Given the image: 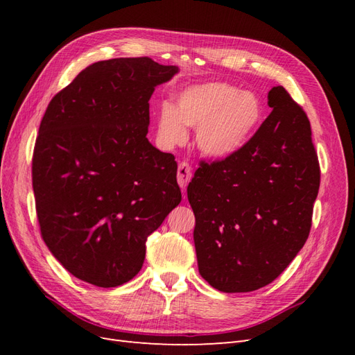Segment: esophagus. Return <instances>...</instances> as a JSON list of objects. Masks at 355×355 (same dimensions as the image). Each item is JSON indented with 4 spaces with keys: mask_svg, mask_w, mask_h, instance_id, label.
Instances as JSON below:
<instances>
[{
    "mask_svg": "<svg viewBox=\"0 0 355 355\" xmlns=\"http://www.w3.org/2000/svg\"><path fill=\"white\" fill-rule=\"evenodd\" d=\"M192 179V168L185 161H182L178 167V184L182 189H185Z\"/></svg>",
    "mask_w": 355,
    "mask_h": 355,
    "instance_id": "1",
    "label": "esophagus"
}]
</instances>
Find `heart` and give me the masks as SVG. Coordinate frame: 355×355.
<instances>
[{
	"label": "heart",
	"instance_id": "obj_1",
	"mask_svg": "<svg viewBox=\"0 0 355 355\" xmlns=\"http://www.w3.org/2000/svg\"><path fill=\"white\" fill-rule=\"evenodd\" d=\"M265 108L259 96L235 85L210 81L182 90L175 108L158 111L157 133L166 148L182 145L188 128H197V146L210 158H228L250 142L261 127Z\"/></svg>",
	"mask_w": 355,
	"mask_h": 355
}]
</instances>
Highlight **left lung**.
<instances>
[{
    "label": "left lung",
    "instance_id": "8db88e82",
    "mask_svg": "<svg viewBox=\"0 0 355 355\" xmlns=\"http://www.w3.org/2000/svg\"><path fill=\"white\" fill-rule=\"evenodd\" d=\"M272 112L241 151L201 161L188 185L201 277L225 293L272 283L302 249L320 188V164L304 110L282 85Z\"/></svg>",
    "mask_w": 355,
    "mask_h": 355
}]
</instances>
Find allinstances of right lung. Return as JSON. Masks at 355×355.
<instances>
[{
    "instance_id": "obj_1",
    "label": "right lung",
    "mask_w": 355,
    "mask_h": 355,
    "mask_svg": "<svg viewBox=\"0 0 355 355\" xmlns=\"http://www.w3.org/2000/svg\"><path fill=\"white\" fill-rule=\"evenodd\" d=\"M178 72L149 58L96 62L42 116L32 158L41 235L85 283L130 282L146 239L182 200L175 157L146 137L149 99Z\"/></svg>"
}]
</instances>
